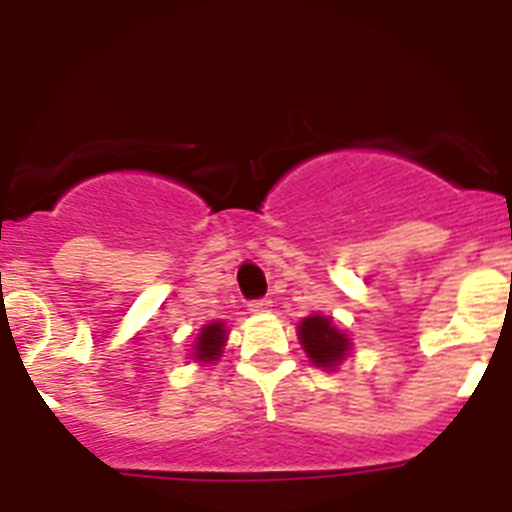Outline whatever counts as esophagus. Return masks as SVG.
Listing matches in <instances>:
<instances>
[{
	"mask_svg": "<svg viewBox=\"0 0 512 512\" xmlns=\"http://www.w3.org/2000/svg\"><path fill=\"white\" fill-rule=\"evenodd\" d=\"M269 307H271V300H266V297L248 302V310L251 312H269Z\"/></svg>",
	"mask_w": 512,
	"mask_h": 512,
	"instance_id": "1",
	"label": "esophagus"
}]
</instances>
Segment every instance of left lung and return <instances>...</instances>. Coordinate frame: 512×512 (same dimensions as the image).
Listing matches in <instances>:
<instances>
[{
    "instance_id": "1",
    "label": "left lung",
    "mask_w": 512,
    "mask_h": 512,
    "mask_svg": "<svg viewBox=\"0 0 512 512\" xmlns=\"http://www.w3.org/2000/svg\"><path fill=\"white\" fill-rule=\"evenodd\" d=\"M302 348L310 356V361L320 369L333 372L341 361H346L348 351H351V338L333 325V320L325 315H310L297 328Z\"/></svg>"
}]
</instances>
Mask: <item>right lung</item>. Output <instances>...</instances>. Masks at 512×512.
Returning <instances> with one entry per match:
<instances>
[{"instance_id": "obj_1", "label": "right lung", "mask_w": 512, "mask_h": 512, "mask_svg": "<svg viewBox=\"0 0 512 512\" xmlns=\"http://www.w3.org/2000/svg\"><path fill=\"white\" fill-rule=\"evenodd\" d=\"M228 341V328L225 323H210L200 330V336L194 341V361H202V364H212V361L220 359L223 354V346Z\"/></svg>"}]
</instances>
